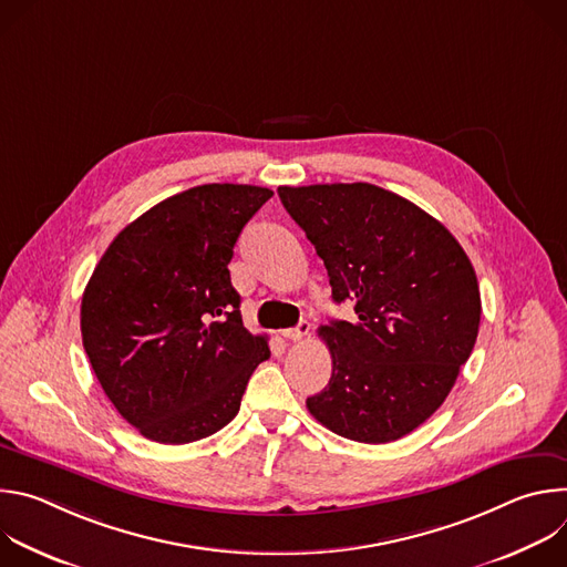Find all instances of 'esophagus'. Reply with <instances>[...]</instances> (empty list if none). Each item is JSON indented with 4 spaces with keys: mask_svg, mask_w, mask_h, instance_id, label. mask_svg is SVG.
I'll list each match as a JSON object with an SVG mask.
<instances>
[{
    "mask_svg": "<svg viewBox=\"0 0 567 567\" xmlns=\"http://www.w3.org/2000/svg\"><path fill=\"white\" fill-rule=\"evenodd\" d=\"M309 330H311V326L307 320H300L296 328H289V330H282V337L287 339V341H293V343H298V341H302V339H307V334H309Z\"/></svg>",
    "mask_w": 567,
    "mask_h": 567,
    "instance_id": "1",
    "label": "esophagus"
}]
</instances>
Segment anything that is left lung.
I'll return each instance as SVG.
<instances>
[{
    "label": "left lung",
    "instance_id": "8db88e82",
    "mask_svg": "<svg viewBox=\"0 0 567 567\" xmlns=\"http://www.w3.org/2000/svg\"><path fill=\"white\" fill-rule=\"evenodd\" d=\"M280 202L357 318L318 337L332 377L307 411L332 433L385 444L449 396L480 328V289L460 241L413 202L372 184L280 186Z\"/></svg>",
    "mask_w": 567,
    "mask_h": 567
}]
</instances>
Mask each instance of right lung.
Segmentation results:
<instances>
[{"mask_svg":"<svg viewBox=\"0 0 567 567\" xmlns=\"http://www.w3.org/2000/svg\"><path fill=\"white\" fill-rule=\"evenodd\" d=\"M274 190L204 184L127 224L80 305L92 370L125 422L158 444L224 429L254 370L269 359L239 313L228 262Z\"/></svg>","mask_w":567,"mask_h":567,"instance_id":"1","label":"right lung"}]
</instances>
